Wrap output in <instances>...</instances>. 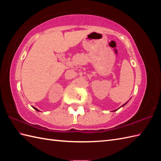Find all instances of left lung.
Instances as JSON below:
<instances>
[{
  "mask_svg": "<svg viewBox=\"0 0 161 161\" xmlns=\"http://www.w3.org/2000/svg\"><path fill=\"white\" fill-rule=\"evenodd\" d=\"M125 104H123V105H122V107H123V106H125Z\"/></svg>",
  "mask_w": 161,
  "mask_h": 161,
  "instance_id": "left-lung-1",
  "label": "left lung"
}]
</instances>
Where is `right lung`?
<instances>
[{
    "mask_svg": "<svg viewBox=\"0 0 161 161\" xmlns=\"http://www.w3.org/2000/svg\"><path fill=\"white\" fill-rule=\"evenodd\" d=\"M33 108H35V110H36V111H39V109H37V108H35V107H33Z\"/></svg>",
    "mask_w": 161,
    "mask_h": 161,
    "instance_id": "right-lung-1",
    "label": "right lung"
}]
</instances>
